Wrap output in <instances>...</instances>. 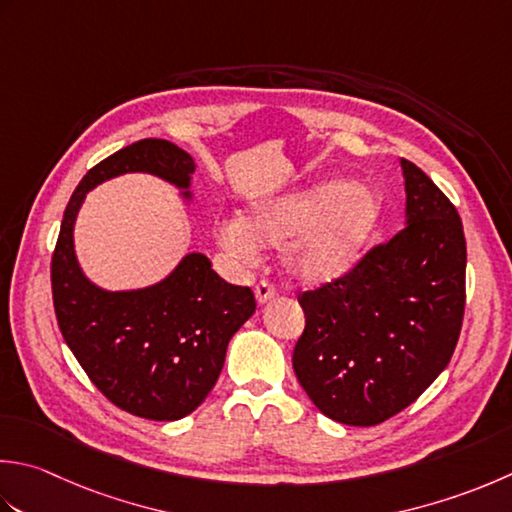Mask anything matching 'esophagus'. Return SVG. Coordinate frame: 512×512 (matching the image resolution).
<instances>
[{
  "instance_id": "esophagus-1",
  "label": "esophagus",
  "mask_w": 512,
  "mask_h": 512,
  "mask_svg": "<svg viewBox=\"0 0 512 512\" xmlns=\"http://www.w3.org/2000/svg\"><path fill=\"white\" fill-rule=\"evenodd\" d=\"M275 286L270 284V282H266V279H262V282H259L257 286H255V299H257V304H266V302H270V299L275 297Z\"/></svg>"
}]
</instances>
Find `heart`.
<instances>
[{
  "label": "heart",
  "mask_w": 512,
  "mask_h": 512,
  "mask_svg": "<svg viewBox=\"0 0 512 512\" xmlns=\"http://www.w3.org/2000/svg\"><path fill=\"white\" fill-rule=\"evenodd\" d=\"M382 217L377 195L364 186L322 182L297 193L264 199L239 219H226L217 242L237 257L257 246H282L290 275L310 284L344 277L362 259Z\"/></svg>",
  "instance_id": "heart-1"
}]
</instances>
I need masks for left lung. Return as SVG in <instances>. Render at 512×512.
Returning a JSON list of instances; mask_svg holds the SVG:
<instances>
[{"label":"left lung","mask_w":512,"mask_h":512,"mask_svg":"<svg viewBox=\"0 0 512 512\" xmlns=\"http://www.w3.org/2000/svg\"><path fill=\"white\" fill-rule=\"evenodd\" d=\"M406 226L353 270L299 295L306 328L293 368L313 404L348 426L410 406L455 353L466 304V237L457 208L402 159Z\"/></svg>","instance_id":"obj_1"}]
</instances>
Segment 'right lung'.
<instances>
[{"mask_svg":"<svg viewBox=\"0 0 512 512\" xmlns=\"http://www.w3.org/2000/svg\"><path fill=\"white\" fill-rule=\"evenodd\" d=\"M124 173L157 175L193 197V157L166 139H139L90 168L64 210L50 262L55 315L106 399L130 415L175 422L213 390L230 337L255 313V295L224 282L202 253L186 255L148 288L113 293L90 282L75 255V219L90 188Z\"/></svg>","mask_w":512,"mask_h":512,"instance_id":"add662e5","label":"right lung"}]
</instances>
